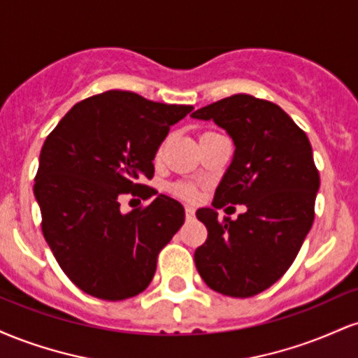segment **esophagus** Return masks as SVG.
<instances>
[{"label":"esophagus","mask_w":358,"mask_h":358,"mask_svg":"<svg viewBox=\"0 0 358 358\" xmlns=\"http://www.w3.org/2000/svg\"><path fill=\"white\" fill-rule=\"evenodd\" d=\"M185 215H187V220H192L193 217H195V208L190 207V205H188V207H185Z\"/></svg>","instance_id":"obj_1"}]
</instances>
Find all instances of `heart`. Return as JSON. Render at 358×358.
<instances>
[{"label": "heart", "instance_id": "b5f03b06", "mask_svg": "<svg viewBox=\"0 0 358 358\" xmlns=\"http://www.w3.org/2000/svg\"><path fill=\"white\" fill-rule=\"evenodd\" d=\"M175 195H178L183 200H195L196 199V190L190 185H175L173 187Z\"/></svg>", "mask_w": 358, "mask_h": 358}]
</instances>
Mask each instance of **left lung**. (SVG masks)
I'll return each mask as SVG.
<instances>
[{
    "instance_id": "left-lung-1",
    "label": "left lung",
    "mask_w": 358,
    "mask_h": 358,
    "mask_svg": "<svg viewBox=\"0 0 358 358\" xmlns=\"http://www.w3.org/2000/svg\"><path fill=\"white\" fill-rule=\"evenodd\" d=\"M232 138V162L210 208H199L208 236L195 266L217 293L249 298L273 286L293 264L315 219L320 175L310 139L279 106L236 94L195 110ZM245 204L236 221L218 220L216 208Z\"/></svg>"
}]
</instances>
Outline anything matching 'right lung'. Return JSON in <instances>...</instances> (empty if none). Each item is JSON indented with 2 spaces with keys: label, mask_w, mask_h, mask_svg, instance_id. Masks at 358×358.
Returning a JSON list of instances; mask_svg holds the SVG:
<instances>
[{
  "label": "right lung",
  "mask_w": 358,
  "mask_h": 358,
  "mask_svg": "<svg viewBox=\"0 0 358 358\" xmlns=\"http://www.w3.org/2000/svg\"><path fill=\"white\" fill-rule=\"evenodd\" d=\"M192 106L162 104L127 90L77 102L45 139L34 193L42 231L57 262L84 293L121 301L145 291L156 259L185 222L183 205L159 193L145 209L122 214L126 192L143 185L170 126Z\"/></svg>",
  "instance_id": "1"
}]
</instances>
